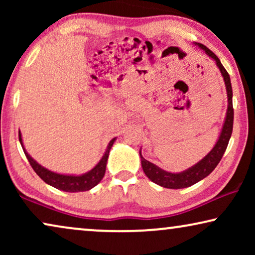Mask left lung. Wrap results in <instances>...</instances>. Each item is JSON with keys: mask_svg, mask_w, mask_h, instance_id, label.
<instances>
[{"mask_svg": "<svg viewBox=\"0 0 255 255\" xmlns=\"http://www.w3.org/2000/svg\"><path fill=\"white\" fill-rule=\"evenodd\" d=\"M202 50L205 51L209 57H211L217 64L219 71H221L223 78H224L225 86H226V92H228V101H229V107H228V113H226V118L224 127H223L222 133L219 135V139L217 144L215 145V147L211 149V152L208 155H205V158L201 160L200 162H197L196 165L191 167V168L184 170L182 173H168L165 170L160 169L159 167L153 165L152 162H149L146 160L144 156L141 155V153L139 152L141 159V167L146 176L153 182L159 184L163 188H169V189H181V188H187L193 186V184L197 183L198 181L203 180L204 177H207L212 170H214L217 165L221 161V159L224 155L226 151V147L229 145V140L231 138L232 134V128H233V104H232V87H231V80H230L229 73L226 72L224 66L222 65L221 60H219L217 55L214 52L209 50L207 46H204L203 44H198Z\"/></svg>", "mask_w": 255, "mask_h": 255, "instance_id": "1", "label": "left lung"}]
</instances>
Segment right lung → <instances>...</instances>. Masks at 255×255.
<instances>
[{"instance_id": "right-lung-1", "label": "right lung", "mask_w": 255, "mask_h": 255, "mask_svg": "<svg viewBox=\"0 0 255 255\" xmlns=\"http://www.w3.org/2000/svg\"><path fill=\"white\" fill-rule=\"evenodd\" d=\"M18 138L20 141V145H22L23 151L25 153L27 160H29L31 167H32L34 172L37 173V175L40 177L44 182H46L50 186L57 188L59 190L68 191V193H78V191H87L92 189L96 186L97 183L100 182L101 180L103 179L104 174H106V166L108 161V156H109V152L111 146L114 145L115 139L109 142L108 145V148L106 153H104L103 158L100 160V162L94 167V168L88 172L87 174H83V175L80 176H74V175H61V174H57L51 172L46 168H44L43 166H40L39 163L34 161V160L31 158V156L27 154L25 148H24L23 142H22V135H20V132H18Z\"/></svg>"}]
</instances>
